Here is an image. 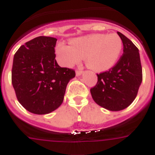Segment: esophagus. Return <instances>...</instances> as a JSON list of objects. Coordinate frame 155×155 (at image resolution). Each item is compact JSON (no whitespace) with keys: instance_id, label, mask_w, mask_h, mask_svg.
<instances>
[{"instance_id":"34e87169","label":"esophagus","mask_w":155,"mask_h":155,"mask_svg":"<svg viewBox=\"0 0 155 155\" xmlns=\"http://www.w3.org/2000/svg\"><path fill=\"white\" fill-rule=\"evenodd\" d=\"M81 74H82V71H80V70H76V71H75V75H77V76H80Z\"/></svg>"}]
</instances>
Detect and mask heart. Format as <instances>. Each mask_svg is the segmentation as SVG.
<instances>
[{
    "label": "heart",
    "instance_id": "b5f03b06",
    "mask_svg": "<svg viewBox=\"0 0 155 155\" xmlns=\"http://www.w3.org/2000/svg\"><path fill=\"white\" fill-rule=\"evenodd\" d=\"M70 45L58 44L56 54L60 63L71 67L85 58L88 67L97 72H104L113 68L123 51V41L115 33L84 35L71 39Z\"/></svg>",
    "mask_w": 155,
    "mask_h": 155
}]
</instances>
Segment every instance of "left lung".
<instances>
[{
    "instance_id": "8db88e82",
    "label": "left lung",
    "mask_w": 155,
    "mask_h": 155,
    "mask_svg": "<svg viewBox=\"0 0 155 155\" xmlns=\"http://www.w3.org/2000/svg\"><path fill=\"white\" fill-rule=\"evenodd\" d=\"M117 33L123 41L124 54L113 68L97 74V83L90 89L94 101L111 111L130 106L142 81L139 50L124 35Z\"/></svg>"
}]
</instances>
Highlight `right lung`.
<instances>
[{
    "instance_id": "right-lung-1",
    "label": "right lung",
    "mask_w": 155,
    "mask_h": 155,
    "mask_svg": "<svg viewBox=\"0 0 155 155\" xmlns=\"http://www.w3.org/2000/svg\"><path fill=\"white\" fill-rule=\"evenodd\" d=\"M57 39L38 36L26 42L15 53L12 84L18 101L27 110L45 114L61 106L75 71L58 66L55 59Z\"/></svg>"
}]
</instances>
